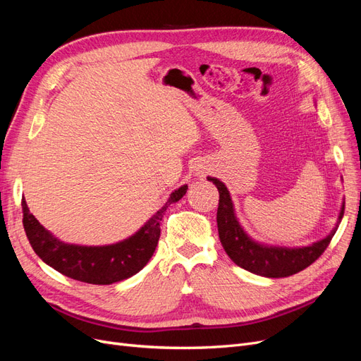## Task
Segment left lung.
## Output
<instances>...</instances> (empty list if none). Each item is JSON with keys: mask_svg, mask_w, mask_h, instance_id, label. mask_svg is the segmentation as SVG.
I'll list each match as a JSON object with an SVG mask.
<instances>
[{"mask_svg": "<svg viewBox=\"0 0 361 361\" xmlns=\"http://www.w3.org/2000/svg\"><path fill=\"white\" fill-rule=\"evenodd\" d=\"M220 192V203L216 211V226L220 241L226 250L227 256L231 257L238 267H241L253 274L264 276L269 279L289 277L312 265L318 259L325 248L329 247L331 238L334 236L338 224L342 221L345 203L342 204L341 214L336 227L321 241H316L307 247H276L256 243L239 224L235 207L231 199V192L226 185L216 178H207Z\"/></svg>", "mask_w": 361, "mask_h": 361, "instance_id": "obj_1", "label": "left lung"}]
</instances>
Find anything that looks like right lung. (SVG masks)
Here are the masks:
<instances>
[{"label":"right lung","instance_id":"1","mask_svg":"<svg viewBox=\"0 0 361 361\" xmlns=\"http://www.w3.org/2000/svg\"><path fill=\"white\" fill-rule=\"evenodd\" d=\"M187 190L188 185L174 190L166 204L135 235L111 245L87 247L60 241L30 212L25 199L23 200V223L32 250L47 265L73 280L90 285H111L133 277L146 267L158 245L159 223L164 214L171 203L183 197Z\"/></svg>","mask_w":361,"mask_h":361}]
</instances>
